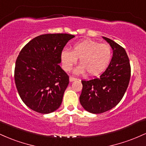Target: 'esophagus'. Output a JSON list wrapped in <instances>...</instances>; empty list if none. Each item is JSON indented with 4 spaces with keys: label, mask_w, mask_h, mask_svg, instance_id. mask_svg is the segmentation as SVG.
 Masks as SVG:
<instances>
[{
    "label": "esophagus",
    "mask_w": 146,
    "mask_h": 146,
    "mask_svg": "<svg viewBox=\"0 0 146 146\" xmlns=\"http://www.w3.org/2000/svg\"><path fill=\"white\" fill-rule=\"evenodd\" d=\"M76 80H77V78L73 77V76H70V82L75 81H76Z\"/></svg>",
    "instance_id": "esophagus-1"
}]
</instances>
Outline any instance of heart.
<instances>
[{
	"instance_id": "heart-1",
	"label": "heart",
	"mask_w": 146,
	"mask_h": 146,
	"mask_svg": "<svg viewBox=\"0 0 146 146\" xmlns=\"http://www.w3.org/2000/svg\"><path fill=\"white\" fill-rule=\"evenodd\" d=\"M112 56V49L109 45L91 40L76 42L72 51L65 49L60 54L62 65L65 71L71 70L79 58L81 64L75 69L74 73L83 74L87 71L90 76L102 73L109 65Z\"/></svg>"
}]
</instances>
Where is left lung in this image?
Segmentation results:
<instances>
[{
  "label": "left lung",
  "instance_id": "8db88e82",
  "mask_svg": "<svg viewBox=\"0 0 146 146\" xmlns=\"http://www.w3.org/2000/svg\"><path fill=\"white\" fill-rule=\"evenodd\" d=\"M113 50L112 60L99 78L81 81L79 101L83 108L93 114H101L115 107L122 99L130 82L131 68L125 49L103 36Z\"/></svg>",
  "mask_w": 146,
  "mask_h": 146
}]
</instances>
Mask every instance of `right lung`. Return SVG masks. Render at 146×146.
Segmentation results:
<instances>
[{
    "mask_svg": "<svg viewBox=\"0 0 146 146\" xmlns=\"http://www.w3.org/2000/svg\"><path fill=\"white\" fill-rule=\"evenodd\" d=\"M74 36L47 34L35 37L21 50L16 61L14 80L27 107L49 114L60 107L69 76L58 65L60 54Z\"/></svg>",
    "mask_w": 146,
    "mask_h": 146,
    "instance_id": "right-lung-1",
    "label": "right lung"
}]
</instances>
